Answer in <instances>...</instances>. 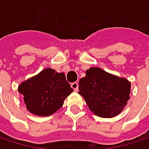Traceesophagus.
Listing matches in <instances>:
<instances>
[{"instance_id": "obj_1", "label": "esophagus", "mask_w": 149, "mask_h": 149, "mask_svg": "<svg viewBox=\"0 0 149 149\" xmlns=\"http://www.w3.org/2000/svg\"><path fill=\"white\" fill-rule=\"evenodd\" d=\"M71 86H72V88L73 89L74 91H78V84H77V82L72 83V84H71Z\"/></svg>"}]
</instances>
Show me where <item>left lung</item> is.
<instances>
[{
	"mask_svg": "<svg viewBox=\"0 0 149 149\" xmlns=\"http://www.w3.org/2000/svg\"><path fill=\"white\" fill-rule=\"evenodd\" d=\"M79 91L90 110L96 116L111 118L119 115L130 98V82L110 74L99 67H91L79 80Z\"/></svg>",
	"mask_w": 149,
	"mask_h": 149,
	"instance_id": "left-lung-1",
	"label": "left lung"
}]
</instances>
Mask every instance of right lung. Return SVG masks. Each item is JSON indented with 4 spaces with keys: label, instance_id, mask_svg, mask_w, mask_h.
Here are the masks:
<instances>
[{
    "label": "right lung",
    "instance_id": "obj_1",
    "mask_svg": "<svg viewBox=\"0 0 149 149\" xmlns=\"http://www.w3.org/2000/svg\"><path fill=\"white\" fill-rule=\"evenodd\" d=\"M18 91L33 115L48 116L58 110L65 98L73 91L63 72L46 68L37 75L23 81Z\"/></svg>",
    "mask_w": 149,
    "mask_h": 149
}]
</instances>
